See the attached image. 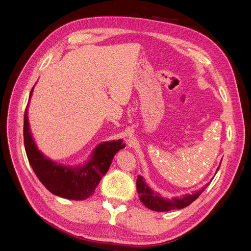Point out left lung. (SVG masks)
<instances>
[{
  "label": "left lung",
  "instance_id": "8db88e82",
  "mask_svg": "<svg viewBox=\"0 0 251 251\" xmlns=\"http://www.w3.org/2000/svg\"><path fill=\"white\" fill-rule=\"evenodd\" d=\"M220 165H221V163H220ZM219 168L217 169V172L219 171ZM136 186H137V192L140 201L148 208L155 211H170L173 209L184 208L188 206L189 204H192L204 192V189L206 188L202 187L200 191L194 192L192 194H186L180 197H174L172 199H168L163 198L159 193L154 192L147 184L146 180L143 179L142 176H138L137 181H136Z\"/></svg>",
  "mask_w": 251,
  "mask_h": 251
}]
</instances>
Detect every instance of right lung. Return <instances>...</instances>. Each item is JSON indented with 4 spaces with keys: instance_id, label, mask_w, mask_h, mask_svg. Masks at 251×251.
Listing matches in <instances>:
<instances>
[{
    "instance_id": "add662e5",
    "label": "right lung",
    "mask_w": 251,
    "mask_h": 251,
    "mask_svg": "<svg viewBox=\"0 0 251 251\" xmlns=\"http://www.w3.org/2000/svg\"><path fill=\"white\" fill-rule=\"evenodd\" d=\"M33 89L34 87L29 95L28 105ZM28 105L24 115V146L36 177L53 195L69 200L89 198L108 172L114 156L123 147L121 139L100 143L83 164L70 166L57 163L45 156L37 148L30 131Z\"/></svg>"
}]
</instances>
